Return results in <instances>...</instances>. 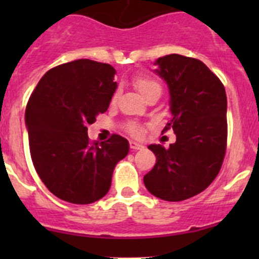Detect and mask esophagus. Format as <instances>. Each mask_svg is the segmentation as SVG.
I'll return each instance as SVG.
<instances>
[{"label": "esophagus", "mask_w": 259, "mask_h": 259, "mask_svg": "<svg viewBox=\"0 0 259 259\" xmlns=\"http://www.w3.org/2000/svg\"><path fill=\"white\" fill-rule=\"evenodd\" d=\"M130 148H132L133 150H142V149H144V145L140 144V143H138V142H134V140H132V142H130Z\"/></svg>", "instance_id": "34e87169"}]
</instances>
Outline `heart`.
<instances>
[{"mask_svg": "<svg viewBox=\"0 0 259 259\" xmlns=\"http://www.w3.org/2000/svg\"><path fill=\"white\" fill-rule=\"evenodd\" d=\"M134 85L135 88H137V90L139 91L143 96H145L146 94L151 93V91L154 90L160 91V85L158 83V81H155L149 76H145V75H139V76L135 77ZM115 99H116V94L114 95L113 100H115ZM127 130H129V133H132L133 135H139L140 133H142V127L138 124H130L129 126H127Z\"/></svg>", "mask_w": 259, "mask_h": 259, "instance_id": "b5f03b06", "label": "heart"}]
</instances>
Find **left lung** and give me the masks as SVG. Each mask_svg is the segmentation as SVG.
<instances>
[{"label":"left lung","instance_id":"1","mask_svg":"<svg viewBox=\"0 0 259 259\" xmlns=\"http://www.w3.org/2000/svg\"><path fill=\"white\" fill-rule=\"evenodd\" d=\"M154 65L169 89L177 140L168 149L148 148L156 163L144 177L146 189L168 202L199 194L221 170L227 146V95L223 83L200 60L178 54L159 57Z\"/></svg>","mask_w":259,"mask_h":259}]
</instances>
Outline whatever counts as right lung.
Masks as SVG:
<instances>
[{
  "label": "right lung",
  "mask_w": 259,
  "mask_h": 259,
  "mask_svg": "<svg viewBox=\"0 0 259 259\" xmlns=\"http://www.w3.org/2000/svg\"><path fill=\"white\" fill-rule=\"evenodd\" d=\"M109 64L75 60L49 70L31 94L25 122L33 166L46 188L62 200L90 204L109 192L113 171L129 153L114 134L89 140L88 125L108 110L117 83Z\"/></svg>",
  "instance_id": "add662e5"
}]
</instances>
